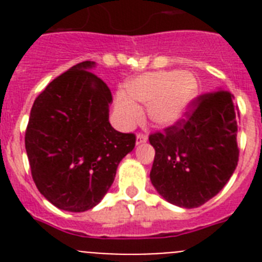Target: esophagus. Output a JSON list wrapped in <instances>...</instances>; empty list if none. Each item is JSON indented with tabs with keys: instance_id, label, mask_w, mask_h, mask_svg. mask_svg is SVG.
Returning <instances> with one entry per match:
<instances>
[{
	"instance_id": "esophagus-1",
	"label": "esophagus",
	"mask_w": 262,
	"mask_h": 262,
	"mask_svg": "<svg viewBox=\"0 0 262 262\" xmlns=\"http://www.w3.org/2000/svg\"><path fill=\"white\" fill-rule=\"evenodd\" d=\"M148 140V136L145 135V134H138V136H136V143L138 144H140V143H145Z\"/></svg>"
}]
</instances>
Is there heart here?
Wrapping results in <instances>:
<instances>
[{
    "mask_svg": "<svg viewBox=\"0 0 262 262\" xmlns=\"http://www.w3.org/2000/svg\"><path fill=\"white\" fill-rule=\"evenodd\" d=\"M198 92V84L191 73L165 71L147 73L131 81L126 94L118 93L115 114L123 127H133L142 118L139 103L148 105L147 114L152 123L160 127L174 126L190 108Z\"/></svg>",
    "mask_w": 262,
    "mask_h": 262,
    "instance_id": "heart-1",
    "label": "heart"
}]
</instances>
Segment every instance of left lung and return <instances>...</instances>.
I'll list each match as a JSON object with an SVG mask.
<instances>
[{
    "label": "left lung",
    "instance_id": "obj_1",
    "mask_svg": "<svg viewBox=\"0 0 262 262\" xmlns=\"http://www.w3.org/2000/svg\"><path fill=\"white\" fill-rule=\"evenodd\" d=\"M237 118L232 94L216 89L194 99L181 122L149 135V177L164 200L193 209L223 189L239 160Z\"/></svg>",
    "mask_w": 262,
    "mask_h": 262
}]
</instances>
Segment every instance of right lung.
I'll use <instances>...</instances> for the list:
<instances>
[{
    "instance_id": "right-lung-1",
    "label": "right lung",
    "mask_w": 262,
    "mask_h": 262,
    "mask_svg": "<svg viewBox=\"0 0 262 262\" xmlns=\"http://www.w3.org/2000/svg\"><path fill=\"white\" fill-rule=\"evenodd\" d=\"M78 62L36 97L25 135L32 180L57 209L82 212L101 202L119 163L135 147L134 134L111 127L113 97L93 72Z\"/></svg>"
}]
</instances>
